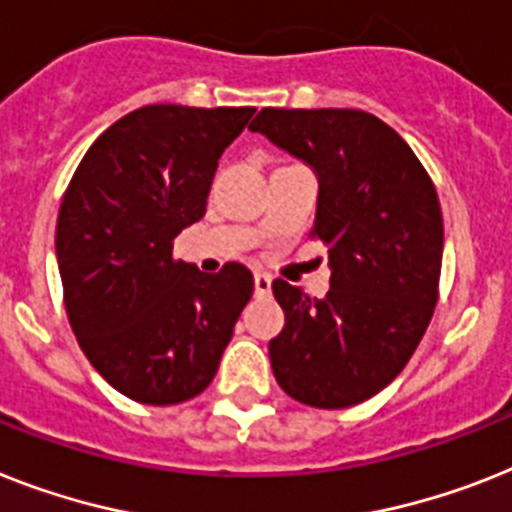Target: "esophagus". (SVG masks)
Here are the masks:
<instances>
[{"mask_svg":"<svg viewBox=\"0 0 512 512\" xmlns=\"http://www.w3.org/2000/svg\"><path fill=\"white\" fill-rule=\"evenodd\" d=\"M253 287H256V295H269V290H272V277L266 272H256L253 274Z\"/></svg>","mask_w":512,"mask_h":512,"instance_id":"34e87169","label":"esophagus"}]
</instances>
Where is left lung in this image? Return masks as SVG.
Segmentation results:
<instances>
[{"label": "left lung", "instance_id": "1", "mask_svg": "<svg viewBox=\"0 0 512 512\" xmlns=\"http://www.w3.org/2000/svg\"><path fill=\"white\" fill-rule=\"evenodd\" d=\"M319 180L314 235L329 251V293L274 280L285 329L269 340L282 390L348 408L411 361L437 306L442 211L411 146L361 109H272L248 125Z\"/></svg>", "mask_w": 512, "mask_h": 512}]
</instances>
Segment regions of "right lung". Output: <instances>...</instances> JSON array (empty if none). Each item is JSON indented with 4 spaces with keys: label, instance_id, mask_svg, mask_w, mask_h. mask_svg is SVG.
<instances>
[{
    "label": "right lung",
    "instance_id": "add662e5",
    "mask_svg": "<svg viewBox=\"0 0 512 512\" xmlns=\"http://www.w3.org/2000/svg\"><path fill=\"white\" fill-rule=\"evenodd\" d=\"M253 107L149 104L86 151L57 219L65 306L94 369L130 400L175 405L206 390L253 293V274L172 259L206 214L219 156Z\"/></svg>",
    "mask_w": 512,
    "mask_h": 512
}]
</instances>
